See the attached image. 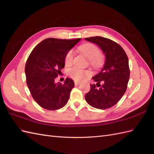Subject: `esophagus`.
<instances>
[{"label":"esophagus","instance_id":"obj_1","mask_svg":"<svg viewBox=\"0 0 154 154\" xmlns=\"http://www.w3.org/2000/svg\"><path fill=\"white\" fill-rule=\"evenodd\" d=\"M74 84H75L76 85H79L81 84V83L79 82H74Z\"/></svg>","mask_w":154,"mask_h":154}]
</instances>
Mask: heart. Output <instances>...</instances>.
<instances>
[{"label":"heart","instance_id":"obj_1","mask_svg":"<svg viewBox=\"0 0 154 154\" xmlns=\"http://www.w3.org/2000/svg\"><path fill=\"white\" fill-rule=\"evenodd\" d=\"M79 50L84 54L89 59L91 63L95 67L101 66L103 61V57L100 53L98 47L92 43H86L80 45ZM74 60V52L72 50H69L64 58V62L66 66H71ZM91 74L90 71L83 69L79 67H73L69 70V75L76 81H82Z\"/></svg>","mask_w":154,"mask_h":154}]
</instances>
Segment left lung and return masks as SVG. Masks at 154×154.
I'll return each instance as SVG.
<instances>
[{
  "label": "left lung",
  "instance_id": "obj_1",
  "mask_svg": "<svg viewBox=\"0 0 154 154\" xmlns=\"http://www.w3.org/2000/svg\"><path fill=\"white\" fill-rule=\"evenodd\" d=\"M85 40L98 45L106 58L103 69L92 78L96 84H91L85 100L96 109H109L118 103L127 90L130 78L128 57L122 46L109 38L93 36Z\"/></svg>",
  "mask_w": 154,
  "mask_h": 154
}]
</instances>
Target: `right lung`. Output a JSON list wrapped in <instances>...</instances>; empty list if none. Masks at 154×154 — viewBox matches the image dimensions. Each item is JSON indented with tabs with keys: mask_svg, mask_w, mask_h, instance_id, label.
Masks as SVG:
<instances>
[{
	"mask_svg": "<svg viewBox=\"0 0 154 154\" xmlns=\"http://www.w3.org/2000/svg\"><path fill=\"white\" fill-rule=\"evenodd\" d=\"M80 40L45 39L29 54L25 67L26 83L32 98L42 108L55 110L67 104L74 82L67 78L62 84L56 83L55 79L65 66L66 53Z\"/></svg>",
	"mask_w": 154,
	"mask_h": 154,
	"instance_id": "right-lung-1",
	"label": "right lung"
}]
</instances>
